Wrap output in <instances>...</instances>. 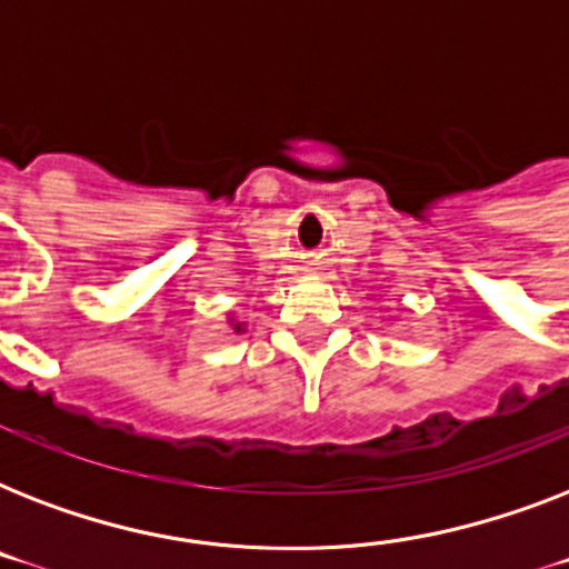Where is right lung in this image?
I'll list each match as a JSON object with an SVG mask.
<instances>
[{
  "label": "right lung",
  "instance_id": "1",
  "mask_svg": "<svg viewBox=\"0 0 569 569\" xmlns=\"http://www.w3.org/2000/svg\"><path fill=\"white\" fill-rule=\"evenodd\" d=\"M230 325H232V330H236V333H241V330H244V325H241V321L230 319Z\"/></svg>",
  "mask_w": 569,
  "mask_h": 569
}]
</instances>
